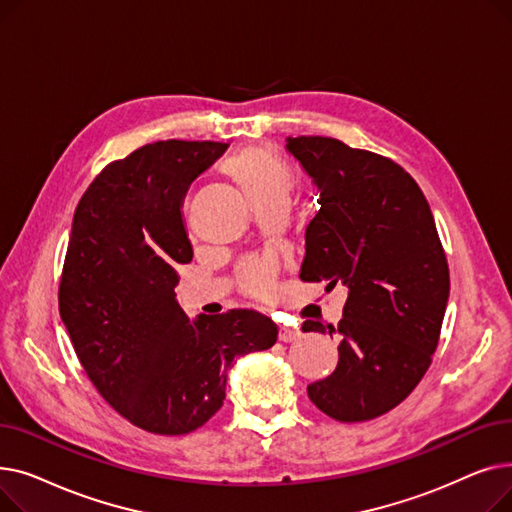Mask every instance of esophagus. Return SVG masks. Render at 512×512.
Wrapping results in <instances>:
<instances>
[{"label":"esophagus","instance_id":"34e87169","mask_svg":"<svg viewBox=\"0 0 512 512\" xmlns=\"http://www.w3.org/2000/svg\"><path fill=\"white\" fill-rule=\"evenodd\" d=\"M301 336H303V332L299 328H280V332H278L280 342H294V340H299Z\"/></svg>","mask_w":512,"mask_h":512}]
</instances>
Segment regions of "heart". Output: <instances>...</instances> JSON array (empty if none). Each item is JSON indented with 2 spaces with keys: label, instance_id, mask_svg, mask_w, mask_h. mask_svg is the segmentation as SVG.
<instances>
[{
  "label": "heart",
  "instance_id": "heart-1",
  "mask_svg": "<svg viewBox=\"0 0 512 512\" xmlns=\"http://www.w3.org/2000/svg\"><path fill=\"white\" fill-rule=\"evenodd\" d=\"M224 172L242 188L255 209L274 203H288L294 188V174L286 161L265 147H247L230 157ZM240 284L253 297L267 299L274 292L272 267L247 263L240 272Z\"/></svg>",
  "mask_w": 512,
  "mask_h": 512
}]
</instances>
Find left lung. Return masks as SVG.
Returning <instances> with one entry per match:
<instances>
[{
    "label": "left lung",
    "instance_id": "obj_1",
    "mask_svg": "<svg viewBox=\"0 0 512 512\" xmlns=\"http://www.w3.org/2000/svg\"><path fill=\"white\" fill-rule=\"evenodd\" d=\"M319 193L305 232L303 282L348 292L338 365L307 386L328 417L375 419L421 382L438 346L450 294L448 263L419 184L392 159L330 137L286 139ZM305 332L326 334L307 319Z\"/></svg>",
    "mask_w": 512,
    "mask_h": 512
}]
</instances>
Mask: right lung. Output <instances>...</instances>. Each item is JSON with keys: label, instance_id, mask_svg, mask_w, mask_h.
Instances as JSON below:
<instances>
[{"label": "right lung", "instance_id": "add662e5", "mask_svg": "<svg viewBox=\"0 0 512 512\" xmlns=\"http://www.w3.org/2000/svg\"><path fill=\"white\" fill-rule=\"evenodd\" d=\"M228 145L157 141L112 161L74 211L60 315L97 392L132 425L195 432L220 411L228 369L276 344L251 309L188 319L176 301L178 263L193 259L182 201Z\"/></svg>", "mask_w": 512, "mask_h": 512}]
</instances>
